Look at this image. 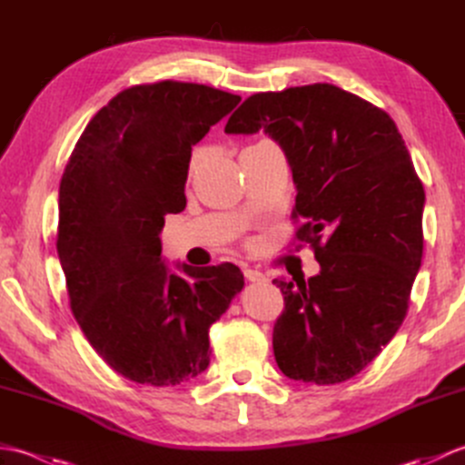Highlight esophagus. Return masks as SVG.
<instances>
[{
  "mask_svg": "<svg viewBox=\"0 0 465 465\" xmlns=\"http://www.w3.org/2000/svg\"><path fill=\"white\" fill-rule=\"evenodd\" d=\"M243 275H245V280L253 282V283H262V282L268 280V278H265V275H263L262 272H258V270H243Z\"/></svg>",
  "mask_w": 465,
  "mask_h": 465,
  "instance_id": "34e87169",
  "label": "esophagus"
}]
</instances>
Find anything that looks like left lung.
Instances as JSON below:
<instances>
[{"label":"left lung","mask_w":465,"mask_h":465,"mask_svg":"<svg viewBox=\"0 0 465 465\" xmlns=\"http://www.w3.org/2000/svg\"><path fill=\"white\" fill-rule=\"evenodd\" d=\"M265 132L295 183L298 240L320 273L273 280L285 310L273 355L290 380L330 385L353 378L396 335L421 265L426 193L396 124L338 85L255 94L225 134Z\"/></svg>","instance_id":"obj_1"}]
</instances>
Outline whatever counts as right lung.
I'll return each mask as SVG.
<instances>
[{
	"label": "right lung",
	"instance_id": "right-lung-1",
	"mask_svg": "<svg viewBox=\"0 0 465 465\" xmlns=\"http://www.w3.org/2000/svg\"><path fill=\"white\" fill-rule=\"evenodd\" d=\"M242 102L182 82L134 85L87 124L59 183L57 255L92 348L124 378L190 381L210 328L243 290L238 265L162 258L165 213L185 207L192 145Z\"/></svg>",
	"mask_w": 465,
	"mask_h": 465
}]
</instances>
